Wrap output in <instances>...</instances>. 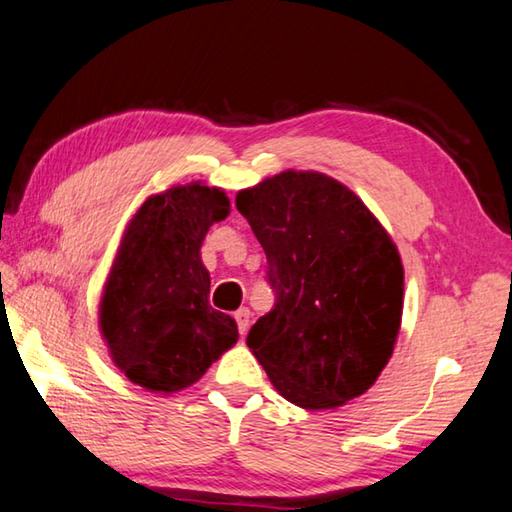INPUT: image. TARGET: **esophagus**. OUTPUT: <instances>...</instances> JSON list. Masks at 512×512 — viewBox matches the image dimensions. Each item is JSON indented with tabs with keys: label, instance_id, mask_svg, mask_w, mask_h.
Returning <instances> with one entry per match:
<instances>
[{
	"label": "esophagus",
	"instance_id": "34e87169",
	"mask_svg": "<svg viewBox=\"0 0 512 512\" xmlns=\"http://www.w3.org/2000/svg\"><path fill=\"white\" fill-rule=\"evenodd\" d=\"M249 319H251V312L247 308H240L236 312V324H238V333L245 337L247 330H249Z\"/></svg>",
	"mask_w": 512,
	"mask_h": 512
}]
</instances>
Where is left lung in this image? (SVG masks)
Segmentation results:
<instances>
[{
    "mask_svg": "<svg viewBox=\"0 0 512 512\" xmlns=\"http://www.w3.org/2000/svg\"><path fill=\"white\" fill-rule=\"evenodd\" d=\"M236 206L276 292L247 335L274 389L310 411L362 396L391 360L402 321L396 242L351 188L317 170L267 177Z\"/></svg>",
    "mask_w": 512,
    "mask_h": 512,
    "instance_id": "8db88e82",
    "label": "left lung"
}]
</instances>
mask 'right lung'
I'll return each mask as SVG.
<instances>
[{
    "instance_id": "obj_1",
    "label": "right lung",
    "mask_w": 512,
    "mask_h": 512,
    "mask_svg": "<svg viewBox=\"0 0 512 512\" xmlns=\"http://www.w3.org/2000/svg\"><path fill=\"white\" fill-rule=\"evenodd\" d=\"M229 197L202 182L150 195L123 231L103 285L98 328L116 369L152 393H177L238 342V326L209 306L200 256Z\"/></svg>"
}]
</instances>
